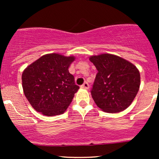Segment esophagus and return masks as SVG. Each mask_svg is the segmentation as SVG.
Returning <instances> with one entry per match:
<instances>
[{
	"instance_id": "34e87169",
	"label": "esophagus",
	"mask_w": 159,
	"mask_h": 159,
	"mask_svg": "<svg viewBox=\"0 0 159 159\" xmlns=\"http://www.w3.org/2000/svg\"><path fill=\"white\" fill-rule=\"evenodd\" d=\"M81 88L83 89H86V90H87V89H89V84L87 82H85V83H84L83 84L81 85Z\"/></svg>"
}]
</instances>
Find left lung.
Instances as JSON below:
<instances>
[{
  "label": "left lung",
  "instance_id": "left-lung-1",
  "mask_svg": "<svg viewBox=\"0 0 159 159\" xmlns=\"http://www.w3.org/2000/svg\"><path fill=\"white\" fill-rule=\"evenodd\" d=\"M98 70L91 90L95 103L107 113H119L130 106L140 85L138 69L117 55L101 54L89 57Z\"/></svg>",
  "mask_w": 159,
  "mask_h": 159
}]
</instances>
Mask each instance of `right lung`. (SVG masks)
<instances>
[{
  "label": "right lung",
  "mask_w": 159,
  "mask_h": 159,
  "mask_svg": "<svg viewBox=\"0 0 159 159\" xmlns=\"http://www.w3.org/2000/svg\"><path fill=\"white\" fill-rule=\"evenodd\" d=\"M75 59L57 53L44 54L23 71L24 93L37 112L53 116L68 108L79 89L68 69Z\"/></svg>",
  "instance_id": "obj_1"
}]
</instances>
